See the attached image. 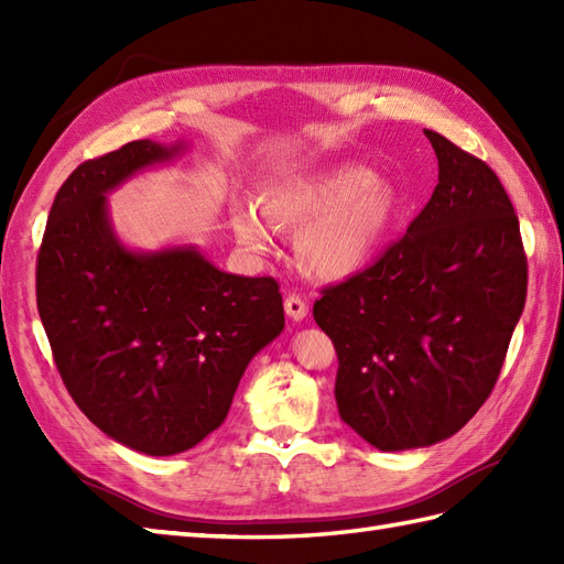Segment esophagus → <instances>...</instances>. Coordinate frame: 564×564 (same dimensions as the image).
Returning a JSON list of instances; mask_svg holds the SVG:
<instances>
[{
    "label": "esophagus",
    "instance_id": "esophagus-1",
    "mask_svg": "<svg viewBox=\"0 0 564 564\" xmlns=\"http://www.w3.org/2000/svg\"><path fill=\"white\" fill-rule=\"evenodd\" d=\"M285 315H289L293 322H303L307 317V303L303 301L301 295H289L285 297Z\"/></svg>",
    "mask_w": 564,
    "mask_h": 564
}]
</instances>
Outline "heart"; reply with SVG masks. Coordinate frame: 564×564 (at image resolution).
<instances>
[{
	"label": "heart",
	"mask_w": 564,
	"mask_h": 564,
	"mask_svg": "<svg viewBox=\"0 0 564 564\" xmlns=\"http://www.w3.org/2000/svg\"><path fill=\"white\" fill-rule=\"evenodd\" d=\"M404 194L364 166L291 178L261 194L259 209L237 208L232 230L251 254H267L273 230H301L295 257L317 281L337 283L366 271L388 247L404 213Z\"/></svg>",
	"instance_id": "1"
}]
</instances>
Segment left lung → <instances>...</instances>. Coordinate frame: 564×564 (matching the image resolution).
<instances>
[{
  "mask_svg": "<svg viewBox=\"0 0 564 564\" xmlns=\"http://www.w3.org/2000/svg\"><path fill=\"white\" fill-rule=\"evenodd\" d=\"M438 184L373 267L313 307L339 356V416L378 451L451 438L492 392L525 305L519 218L497 174L424 130Z\"/></svg>",
  "mask_w": 564,
  "mask_h": 564,
  "instance_id": "left-lung-1",
  "label": "left lung"
}]
</instances>
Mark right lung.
Listing matches in <instances>:
<instances>
[{"instance_id": "obj_1", "label": "right lung", "mask_w": 564, "mask_h": 564, "mask_svg": "<svg viewBox=\"0 0 564 564\" xmlns=\"http://www.w3.org/2000/svg\"><path fill=\"white\" fill-rule=\"evenodd\" d=\"M186 142L133 140L59 186L35 267L39 315L72 400L106 436L174 455L218 429L251 358L283 332L273 279L225 273L196 245L130 249L109 196Z\"/></svg>"}]
</instances>
